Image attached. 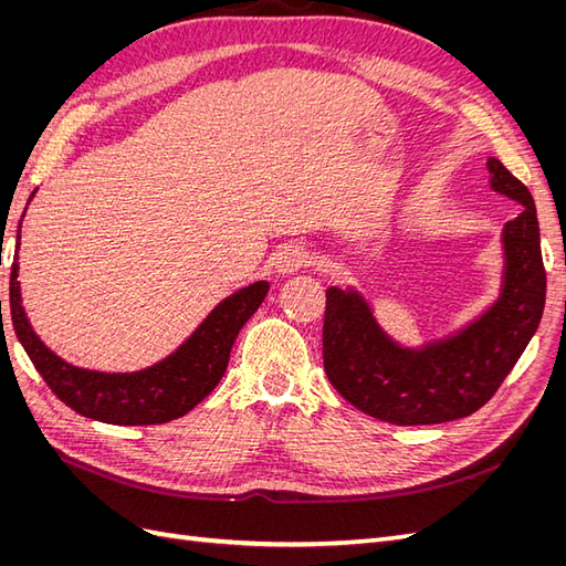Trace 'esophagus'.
I'll use <instances>...</instances> for the list:
<instances>
[{
	"instance_id": "1",
	"label": "esophagus",
	"mask_w": 566,
	"mask_h": 566,
	"mask_svg": "<svg viewBox=\"0 0 566 566\" xmlns=\"http://www.w3.org/2000/svg\"><path fill=\"white\" fill-rule=\"evenodd\" d=\"M306 264H310V262H306V252L295 248V245H287L276 256H273V269H276L279 273H283V276L304 269Z\"/></svg>"
}]
</instances>
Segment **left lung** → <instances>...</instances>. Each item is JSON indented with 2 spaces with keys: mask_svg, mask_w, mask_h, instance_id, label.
Returning a JSON list of instances; mask_svg holds the SVG:
<instances>
[{
  "mask_svg": "<svg viewBox=\"0 0 566 566\" xmlns=\"http://www.w3.org/2000/svg\"><path fill=\"white\" fill-rule=\"evenodd\" d=\"M491 188L522 205L503 229L501 297L460 333L420 349L397 345L356 290H325L323 366L352 406L391 424H434L472 416L534 337L545 306V269L536 205L528 188L495 158Z\"/></svg>",
  "mask_w": 566,
  "mask_h": 566,
  "instance_id": "1",
  "label": "left lung"
}]
</instances>
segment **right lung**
<instances>
[{
  "label": "right lung",
  "mask_w": 566,
  "mask_h": 566,
  "mask_svg": "<svg viewBox=\"0 0 566 566\" xmlns=\"http://www.w3.org/2000/svg\"><path fill=\"white\" fill-rule=\"evenodd\" d=\"M266 293L269 283L256 281L219 302L193 335L156 366L136 373H98L63 361L32 331L21 302L15 260L9 283L13 331L49 389L75 413L108 424H160L198 406L227 373L233 342L245 321L260 310Z\"/></svg>",
  "instance_id": "add662e5"
}]
</instances>
